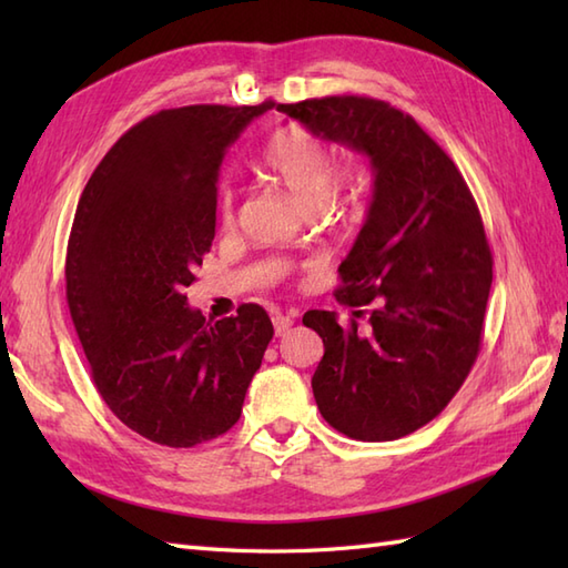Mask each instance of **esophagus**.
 Here are the masks:
<instances>
[{"instance_id": "1", "label": "esophagus", "mask_w": 568, "mask_h": 568, "mask_svg": "<svg viewBox=\"0 0 568 568\" xmlns=\"http://www.w3.org/2000/svg\"><path fill=\"white\" fill-rule=\"evenodd\" d=\"M293 315H281V312H277V315L273 317V329H275V336H285L287 332H291V327H293Z\"/></svg>"}]
</instances>
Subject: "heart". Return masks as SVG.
<instances>
[{"label": "heart", "mask_w": 568, "mask_h": 568, "mask_svg": "<svg viewBox=\"0 0 568 568\" xmlns=\"http://www.w3.org/2000/svg\"><path fill=\"white\" fill-rule=\"evenodd\" d=\"M263 168L281 183L305 210H320L332 197L334 155L317 134L303 124H285L275 131L263 149ZM356 175H348V187ZM222 220H234L232 192L220 200Z\"/></svg>", "instance_id": "1"}]
</instances>
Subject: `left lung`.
<instances>
[{
	"mask_svg": "<svg viewBox=\"0 0 568 568\" xmlns=\"http://www.w3.org/2000/svg\"><path fill=\"white\" fill-rule=\"evenodd\" d=\"M312 134L368 155L373 202L334 295L368 312V329L334 312L303 317L324 342L312 393L329 425L390 442L449 405L476 364L493 256L464 175L413 116L388 102L332 94L277 104Z\"/></svg>",
	"mask_w": 568,
	"mask_h": 568,
	"instance_id": "obj_1",
	"label": "left lung"
}]
</instances>
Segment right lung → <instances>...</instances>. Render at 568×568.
Masks as SVG:
<instances>
[{
    "instance_id": "1",
    "label": "right lung",
    "mask_w": 568,
    "mask_h": 568,
    "mask_svg": "<svg viewBox=\"0 0 568 568\" xmlns=\"http://www.w3.org/2000/svg\"><path fill=\"white\" fill-rule=\"evenodd\" d=\"M271 106L155 112L106 151L78 202L70 317L106 407L155 444L190 449L232 429L273 339L261 305L207 322L185 295L214 239L224 153Z\"/></svg>"
}]
</instances>
